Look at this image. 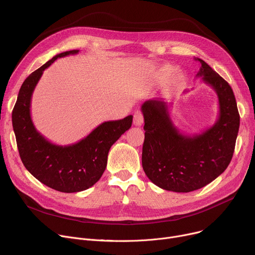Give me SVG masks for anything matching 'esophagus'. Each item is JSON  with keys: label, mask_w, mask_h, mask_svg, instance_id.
Segmentation results:
<instances>
[{"label": "esophagus", "mask_w": 255, "mask_h": 255, "mask_svg": "<svg viewBox=\"0 0 255 255\" xmlns=\"http://www.w3.org/2000/svg\"><path fill=\"white\" fill-rule=\"evenodd\" d=\"M134 125L136 126H141L143 123V114L140 111H136L134 113V118H133Z\"/></svg>", "instance_id": "1"}]
</instances>
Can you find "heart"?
I'll use <instances>...</instances> for the list:
<instances>
[{"instance_id":"obj_1","label":"heart","mask_w":255,"mask_h":255,"mask_svg":"<svg viewBox=\"0 0 255 255\" xmlns=\"http://www.w3.org/2000/svg\"><path fill=\"white\" fill-rule=\"evenodd\" d=\"M173 71H174V69H173L171 66H164V67H162V68L159 70V77H160L161 80L166 81V80H168V79L172 76ZM181 80H183V77H181L180 75H178V76L175 77L174 83H175V84H179V83L181 82Z\"/></svg>"}]
</instances>
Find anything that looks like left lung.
I'll return each mask as SVG.
<instances>
[{"label":"left lung","instance_id":"left-lung-1","mask_svg":"<svg viewBox=\"0 0 255 255\" xmlns=\"http://www.w3.org/2000/svg\"><path fill=\"white\" fill-rule=\"evenodd\" d=\"M196 75L217 94L219 115L201 134L180 133L169 116L165 102L145 101L141 106L145 138L142 166L157 187L176 193L199 190L217 178L229 165L238 135L240 116L229 84L201 58Z\"/></svg>","mask_w":255,"mask_h":255}]
</instances>
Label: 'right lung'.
I'll return each mask as SVG.
<instances>
[{
  "label": "right lung",
  "instance_id": "1",
  "mask_svg": "<svg viewBox=\"0 0 255 255\" xmlns=\"http://www.w3.org/2000/svg\"><path fill=\"white\" fill-rule=\"evenodd\" d=\"M70 50L48 60L24 81L12 113L13 129L21 160L26 169L45 186L62 193H77L93 187L104 173L112 145L132 125L133 116L100 124L77 143L57 145L35 128L31 99L43 71L57 58L79 53Z\"/></svg>",
  "mask_w": 255,
  "mask_h": 255
}]
</instances>
